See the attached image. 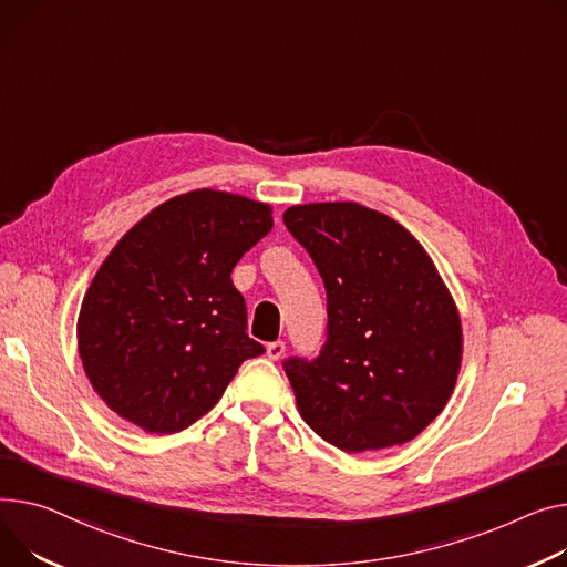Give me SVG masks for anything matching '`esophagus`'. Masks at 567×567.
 I'll return each mask as SVG.
<instances>
[{
  "label": "esophagus",
  "mask_w": 567,
  "mask_h": 567,
  "mask_svg": "<svg viewBox=\"0 0 567 567\" xmlns=\"http://www.w3.org/2000/svg\"><path fill=\"white\" fill-rule=\"evenodd\" d=\"M285 351H287L285 342H271V344L267 347V355H269L271 360H280V358L285 355Z\"/></svg>",
  "instance_id": "34e87169"
}]
</instances>
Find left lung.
Masks as SVG:
<instances>
[{
    "label": "left lung",
    "instance_id": "8db88e82",
    "mask_svg": "<svg viewBox=\"0 0 567 567\" xmlns=\"http://www.w3.org/2000/svg\"><path fill=\"white\" fill-rule=\"evenodd\" d=\"M328 298L315 360L282 362L310 429L337 449H388L420 435L456 388L461 317L435 264L403 225L358 203L282 214Z\"/></svg>",
    "mask_w": 567,
    "mask_h": 567
}]
</instances>
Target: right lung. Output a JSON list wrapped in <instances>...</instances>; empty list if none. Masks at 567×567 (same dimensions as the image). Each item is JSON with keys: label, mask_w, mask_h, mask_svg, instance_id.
I'll return each instance as SVG.
<instances>
[{"label": "right lung", "mask_w": 567, "mask_h": 567, "mask_svg": "<svg viewBox=\"0 0 567 567\" xmlns=\"http://www.w3.org/2000/svg\"><path fill=\"white\" fill-rule=\"evenodd\" d=\"M271 228L269 205L198 188L150 212L109 252L84 296L78 342L113 412L147 433H177L264 353L230 276Z\"/></svg>", "instance_id": "right-lung-1"}]
</instances>
